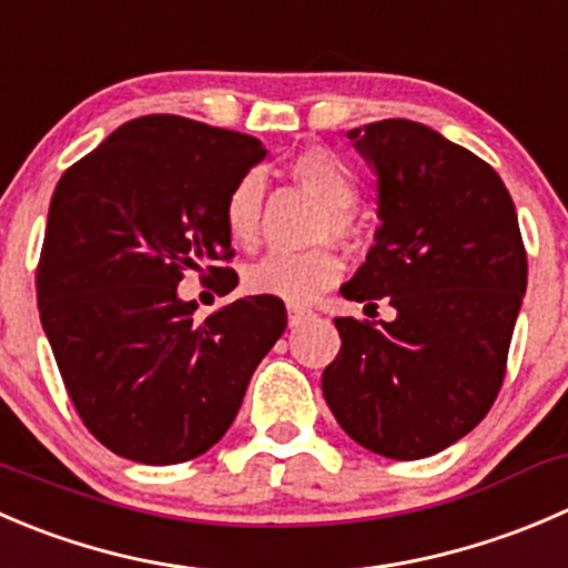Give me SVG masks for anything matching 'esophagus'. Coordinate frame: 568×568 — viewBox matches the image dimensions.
Segmentation results:
<instances>
[{"instance_id":"esophagus-1","label":"esophagus","mask_w":568,"mask_h":568,"mask_svg":"<svg viewBox=\"0 0 568 568\" xmlns=\"http://www.w3.org/2000/svg\"><path fill=\"white\" fill-rule=\"evenodd\" d=\"M311 316H313V313L305 311V307H296V305L288 307V324H291V327H300V324H305Z\"/></svg>"}]
</instances>
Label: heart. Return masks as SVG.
Returning <instances> with one entry per match:
<instances>
[{
  "label": "heart",
  "mask_w": 568,
  "mask_h": 568,
  "mask_svg": "<svg viewBox=\"0 0 568 568\" xmlns=\"http://www.w3.org/2000/svg\"><path fill=\"white\" fill-rule=\"evenodd\" d=\"M291 178L311 191L322 211L313 219L307 239L327 241L333 239L344 250H357L363 241V224L355 216L357 205V180L344 161L327 150H305L291 161ZM263 185L261 174H244L230 189L224 202V230L239 250H255L261 241L263 219ZM344 274V261L329 244H316L302 252H277L244 272L246 291L257 296H277V300L305 305L333 288Z\"/></svg>",
  "instance_id": "heart-1"
}]
</instances>
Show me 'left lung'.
<instances>
[{"instance_id": "1", "label": "left lung", "mask_w": 568, "mask_h": 568, "mask_svg": "<svg viewBox=\"0 0 568 568\" xmlns=\"http://www.w3.org/2000/svg\"><path fill=\"white\" fill-rule=\"evenodd\" d=\"M377 169L379 230L341 288L394 322L335 318L341 352L322 390L346 436L394 460L436 455L475 430L503 388L527 288L514 200L486 161L430 126L352 130Z\"/></svg>"}]
</instances>
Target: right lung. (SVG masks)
Masks as SVG:
<instances>
[{
    "label": "right lung",
    "instance_id": "right-lung-1",
    "mask_svg": "<svg viewBox=\"0 0 568 568\" xmlns=\"http://www.w3.org/2000/svg\"><path fill=\"white\" fill-rule=\"evenodd\" d=\"M263 158L244 132L152 113L54 189L38 311L77 416L121 458L169 466L207 453L288 324L277 296H244L202 322L196 302L178 300L191 268L219 294L239 285L224 202Z\"/></svg>",
    "mask_w": 568,
    "mask_h": 568
}]
</instances>
